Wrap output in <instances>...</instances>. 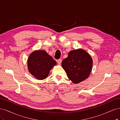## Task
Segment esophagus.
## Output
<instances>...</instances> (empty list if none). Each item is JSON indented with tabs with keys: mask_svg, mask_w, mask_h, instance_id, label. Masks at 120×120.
Masks as SVG:
<instances>
[{
	"mask_svg": "<svg viewBox=\"0 0 120 120\" xmlns=\"http://www.w3.org/2000/svg\"><path fill=\"white\" fill-rule=\"evenodd\" d=\"M61 62H62V59H58V60H57V63L59 65H60L61 63Z\"/></svg>",
	"mask_w": 120,
	"mask_h": 120,
	"instance_id": "34e87169",
	"label": "esophagus"
}]
</instances>
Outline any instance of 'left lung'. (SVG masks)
<instances>
[{
    "label": "left lung",
    "mask_w": 120,
    "mask_h": 120,
    "mask_svg": "<svg viewBox=\"0 0 120 120\" xmlns=\"http://www.w3.org/2000/svg\"><path fill=\"white\" fill-rule=\"evenodd\" d=\"M93 60L91 56L82 49L72 50L67 58L62 62V66L68 78L74 84L86 80L92 70Z\"/></svg>",
    "instance_id": "left-lung-1"
}]
</instances>
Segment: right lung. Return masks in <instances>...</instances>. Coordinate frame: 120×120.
<instances>
[{
	"label": "right lung",
	"mask_w": 120,
	"mask_h": 120,
	"mask_svg": "<svg viewBox=\"0 0 120 120\" xmlns=\"http://www.w3.org/2000/svg\"><path fill=\"white\" fill-rule=\"evenodd\" d=\"M56 62L44 50H36L30 54L27 60L29 72L38 80L48 77Z\"/></svg>",
	"instance_id": "add662e5"
}]
</instances>
